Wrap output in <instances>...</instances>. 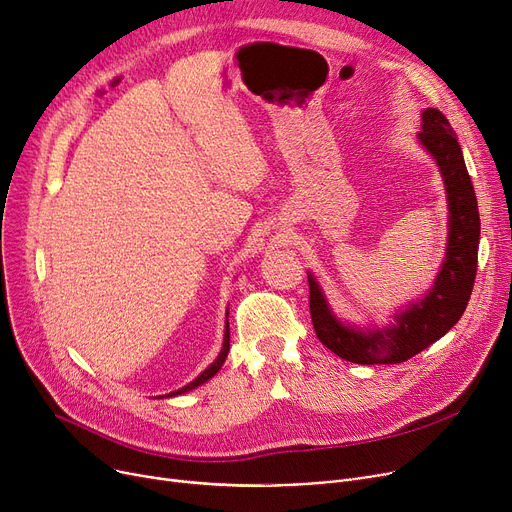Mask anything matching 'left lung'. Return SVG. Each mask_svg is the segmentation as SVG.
<instances>
[{"mask_svg":"<svg viewBox=\"0 0 512 512\" xmlns=\"http://www.w3.org/2000/svg\"><path fill=\"white\" fill-rule=\"evenodd\" d=\"M421 120L419 141L442 170L450 210L446 258L429 294L396 314L394 323L362 329L337 319L321 285L308 273L316 337L333 354L356 364H396L423 352L458 323L473 291L481 229L475 189L448 118L427 108Z\"/></svg>","mask_w":512,"mask_h":512,"instance_id":"1","label":"left lung"}]
</instances>
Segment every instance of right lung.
I'll list each match as a JSON object with an SVG mask.
<instances>
[{
    "mask_svg": "<svg viewBox=\"0 0 512 512\" xmlns=\"http://www.w3.org/2000/svg\"><path fill=\"white\" fill-rule=\"evenodd\" d=\"M229 314V312H227ZM227 354H229V321L225 323V339H223V350H221V354L216 356V360L210 364V367L200 375V377H196L193 379L191 383H187L185 387H181V389H177V392H170L168 394V398L170 396H179V394H185V392H189V389H196L198 385H202V383H206L208 379H212L218 371H221V367H223V362H225V358H227ZM164 398V396H162Z\"/></svg>",
    "mask_w": 512,
    "mask_h": 512,
    "instance_id": "right-lung-1",
    "label": "right lung"
}]
</instances>
